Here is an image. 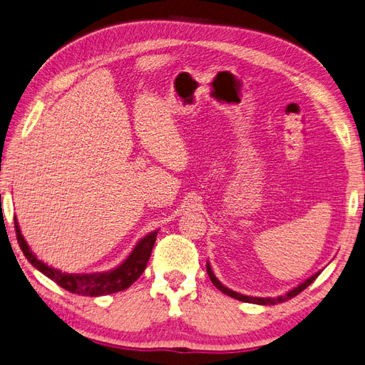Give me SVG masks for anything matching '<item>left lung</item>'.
I'll return each instance as SVG.
<instances>
[{
    "label": "left lung",
    "mask_w": 365,
    "mask_h": 365,
    "mask_svg": "<svg viewBox=\"0 0 365 365\" xmlns=\"http://www.w3.org/2000/svg\"><path fill=\"white\" fill-rule=\"evenodd\" d=\"M206 268H207V274H209V277H210L212 283H213V285H215L221 292H223V294H226V296H229V297H234V299H237V300L247 302V304H257V305H275V304H282V302H287V300L292 299L294 296H297L299 292H302L305 288H308V287L311 285V283H313V282L317 279V275L321 274V271L313 274L309 279H307L305 282H302L300 285H297L296 288H292L291 291H288L287 294H283V296H277V297H252V296L240 294V292H235V291H232V289H229L227 287H225L223 283H221V282L215 277V274H213L209 262H207V264H206Z\"/></svg>",
    "instance_id": "obj_1"
}]
</instances>
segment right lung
<instances>
[{"mask_svg": "<svg viewBox=\"0 0 365 365\" xmlns=\"http://www.w3.org/2000/svg\"><path fill=\"white\" fill-rule=\"evenodd\" d=\"M14 220L16 240H19V245L24 257L31 262L34 268H37L46 277L54 280L58 287L73 292V294L90 297L113 294V292H119L131 287L139 279V275L145 271V266L148 263L150 255H152V250L158 235V230H153V232H150L144 238H140L127 259L111 271L93 274H69L61 272L60 269L52 268V266L38 260L37 255L31 251V247L26 243L20 230L19 220H16V217Z\"/></svg>", "mask_w": 365, "mask_h": 365, "instance_id": "1", "label": "right lung"}]
</instances>
